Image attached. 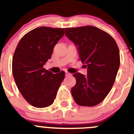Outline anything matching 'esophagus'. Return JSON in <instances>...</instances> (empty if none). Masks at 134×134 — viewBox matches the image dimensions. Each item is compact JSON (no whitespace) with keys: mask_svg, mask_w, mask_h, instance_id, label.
I'll return each instance as SVG.
<instances>
[{"mask_svg":"<svg viewBox=\"0 0 134 134\" xmlns=\"http://www.w3.org/2000/svg\"><path fill=\"white\" fill-rule=\"evenodd\" d=\"M65 74H66V76H68L70 75L71 74L70 72H68V71H66V72H65Z\"/></svg>","mask_w":134,"mask_h":134,"instance_id":"esophagus-1","label":"esophagus"}]
</instances>
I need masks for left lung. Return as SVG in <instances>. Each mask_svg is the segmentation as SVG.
<instances>
[{"instance_id": "obj_1", "label": "left lung", "mask_w": 134, "mask_h": 134, "mask_svg": "<svg viewBox=\"0 0 134 134\" xmlns=\"http://www.w3.org/2000/svg\"><path fill=\"white\" fill-rule=\"evenodd\" d=\"M65 34L77 46L80 60L88 73L73 74L76 83L71 89L75 102L93 107L105 99L112 88L120 64L119 50L114 39L93 26L65 28Z\"/></svg>"}]
</instances>
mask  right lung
<instances>
[{"label": "right lung", "instance_id": "right-lung-1", "mask_svg": "<svg viewBox=\"0 0 134 134\" xmlns=\"http://www.w3.org/2000/svg\"><path fill=\"white\" fill-rule=\"evenodd\" d=\"M64 34V28H35L21 39L14 53L12 71L15 83L26 101L37 108L54 103L65 77L64 71L53 74L43 68Z\"/></svg>", "mask_w": 134, "mask_h": 134}]
</instances>
